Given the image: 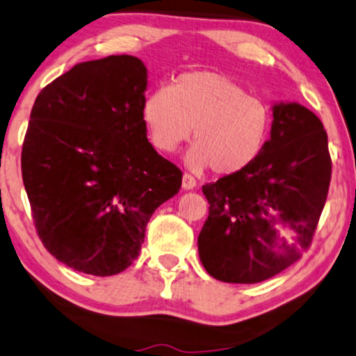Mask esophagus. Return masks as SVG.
Returning <instances> with one entry per match:
<instances>
[{"instance_id":"obj_1","label":"esophagus","mask_w":356,"mask_h":356,"mask_svg":"<svg viewBox=\"0 0 356 356\" xmlns=\"http://www.w3.org/2000/svg\"><path fill=\"white\" fill-rule=\"evenodd\" d=\"M197 187V181L192 177L191 174H184L182 175V188L184 191H192V188Z\"/></svg>"}]
</instances>
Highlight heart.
<instances>
[{"instance_id":"b5f03b06","label":"heart","mask_w":356,"mask_h":356,"mask_svg":"<svg viewBox=\"0 0 356 356\" xmlns=\"http://www.w3.org/2000/svg\"><path fill=\"white\" fill-rule=\"evenodd\" d=\"M143 118L152 145L163 152L177 151L193 131L187 165H211L220 175L240 172L258 159L273 120L266 103L215 72H191L170 88L154 90L143 105Z\"/></svg>"}]
</instances>
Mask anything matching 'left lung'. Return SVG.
Segmentation results:
<instances>
[{"mask_svg":"<svg viewBox=\"0 0 356 356\" xmlns=\"http://www.w3.org/2000/svg\"><path fill=\"white\" fill-rule=\"evenodd\" d=\"M271 110L258 159L202 187L210 207L199 256L218 281L254 284L284 271L309 248L325 205L332 163L322 121L298 102Z\"/></svg>","mask_w":356,"mask_h":356,"instance_id":"left-lung-1","label":"left lung"}]
</instances>
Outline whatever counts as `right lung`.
Returning <instances> with one entry per match:
<instances>
[{
    "label": "right lung",
    "mask_w": 356,
    "mask_h": 356,
    "mask_svg": "<svg viewBox=\"0 0 356 356\" xmlns=\"http://www.w3.org/2000/svg\"><path fill=\"white\" fill-rule=\"evenodd\" d=\"M147 69L133 56L80 62L35 98L21 154L33 218L54 258L113 276L138 258L182 172L147 141Z\"/></svg>",
    "instance_id": "right-lung-1"
}]
</instances>
